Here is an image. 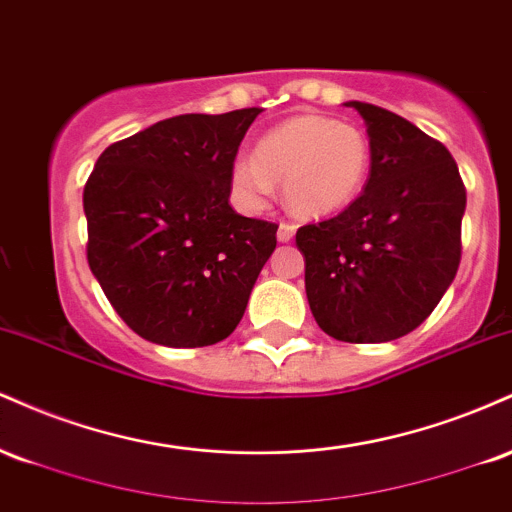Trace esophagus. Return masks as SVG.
I'll use <instances>...</instances> for the list:
<instances>
[{
  "label": "esophagus",
  "mask_w": 512,
  "mask_h": 512,
  "mask_svg": "<svg viewBox=\"0 0 512 512\" xmlns=\"http://www.w3.org/2000/svg\"><path fill=\"white\" fill-rule=\"evenodd\" d=\"M293 236H296V226L293 223H279V231H276V240L279 243H289Z\"/></svg>",
  "instance_id": "1"
}]
</instances>
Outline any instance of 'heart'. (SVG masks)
Masks as SVG:
<instances>
[{
	"instance_id": "heart-1",
	"label": "heart",
	"mask_w": 512,
	"mask_h": 512,
	"mask_svg": "<svg viewBox=\"0 0 512 512\" xmlns=\"http://www.w3.org/2000/svg\"><path fill=\"white\" fill-rule=\"evenodd\" d=\"M373 151L354 125L322 115H296L269 129L255 154L231 166V190L243 207L262 209L284 185V202L301 219H325L361 195Z\"/></svg>"
}]
</instances>
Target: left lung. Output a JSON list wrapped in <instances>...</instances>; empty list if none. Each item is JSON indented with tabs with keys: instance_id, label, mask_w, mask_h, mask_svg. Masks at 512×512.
<instances>
[{
	"instance_id": "obj_1",
	"label": "left lung",
	"mask_w": 512,
	"mask_h": 512,
	"mask_svg": "<svg viewBox=\"0 0 512 512\" xmlns=\"http://www.w3.org/2000/svg\"><path fill=\"white\" fill-rule=\"evenodd\" d=\"M344 105L366 122L373 161L342 214L298 228L305 296L339 342H392L416 330L455 279L467 192L436 139L378 105Z\"/></svg>"
}]
</instances>
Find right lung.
Listing matches in <instances>:
<instances>
[{"mask_svg": "<svg viewBox=\"0 0 512 512\" xmlns=\"http://www.w3.org/2000/svg\"><path fill=\"white\" fill-rule=\"evenodd\" d=\"M260 113L170 117L96 161L84 187L88 267L146 342L216 344L248 308L279 226L238 214L228 175Z\"/></svg>", "mask_w": 512, "mask_h": 512, "instance_id": "obj_1", "label": "right lung"}]
</instances>
